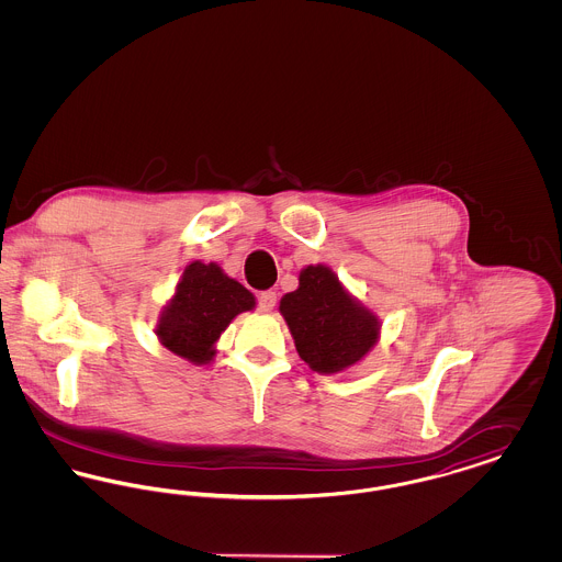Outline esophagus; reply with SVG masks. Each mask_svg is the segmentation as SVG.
I'll use <instances>...</instances> for the list:
<instances>
[{
  "mask_svg": "<svg viewBox=\"0 0 562 562\" xmlns=\"http://www.w3.org/2000/svg\"><path fill=\"white\" fill-rule=\"evenodd\" d=\"M276 301H278V296H276V293H271V291L259 294V310L268 314V312L276 307Z\"/></svg>",
  "mask_w": 562,
  "mask_h": 562,
  "instance_id": "obj_1",
  "label": "esophagus"
}]
</instances>
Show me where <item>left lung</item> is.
Wrapping results in <instances>:
<instances>
[{"instance_id": "1", "label": "left lung", "mask_w": 562, "mask_h": 562, "mask_svg": "<svg viewBox=\"0 0 562 562\" xmlns=\"http://www.w3.org/2000/svg\"><path fill=\"white\" fill-rule=\"evenodd\" d=\"M280 314L289 324L301 360L316 373H341L373 349L381 322L346 291L326 266H307L299 273V289L280 299Z\"/></svg>"}]
</instances>
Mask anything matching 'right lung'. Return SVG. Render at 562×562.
Returning <instances> with one entry per match:
<instances>
[{
	"mask_svg": "<svg viewBox=\"0 0 562 562\" xmlns=\"http://www.w3.org/2000/svg\"><path fill=\"white\" fill-rule=\"evenodd\" d=\"M255 294L216 263L193 261L161 310L156 335L172 353L193 364H209L221 333L238 314L255 310Z\"/></svg>",
	"mask_w": 562,
	"mask_h": 562,
	"instance_id": "obj_1",
	"label": "right lung"
}]
</instances>
